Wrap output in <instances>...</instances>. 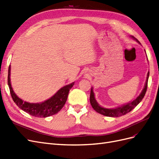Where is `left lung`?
I'll use <instances>...</instances> for the list:
<instances>
[{
    "label": "left lung",
    "instance_id": "8db88e82",
    "mask_svg": "<svg viewBox=\"0 0 159 159\" xmlns=\"http://www.w3.org/2000/svg\"><path fill=\"white\" fill-rule=\"evenodd\" d=\"M133 39H134L136 41H138V43L139 41L135 39V38L133 36H132ZM149 72L147 73V80L145 81V84L144 86L143 89L142 90L141 93L140 95L137 97L135 100L133 101L128 102L125 105H122L120 107H118L117 108H103L101 107L99 105H98V102H97L95 98V94L93 90V87H91V93H90V103L93 107V108L94 110L101 114L104 115V116H110V117H119V116H122L123 115L126 114L127 113L129 112L130 111H132L133 109L138 105V104L142 101L143 99L145 93L147 91V83H148V79H149Z\"/></svg>",
    "mask_w": 159,
    "mask_h": 159
}]
</instances>
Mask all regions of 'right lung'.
Masks as SVG:
<instances>
[{"label": "right lung", "mask_w": 159, "mask_h": 159, "mask_svg": "<svg viewBox=\"0 0 159 159\" xmlns=\"http://www.w3.org/2000/svg\"><path fill=\"white\" fill-rule=\"evenodd\" d=\"M75 82L66 85L60 89L50 98L39 103H30L21 99L14 92L10 82V65L8 68V85L14 102L20 108L35 117L46 118L58 113L66 102L70 89Z\"/></svg>", "instance_id": "1"}]
</instances>
